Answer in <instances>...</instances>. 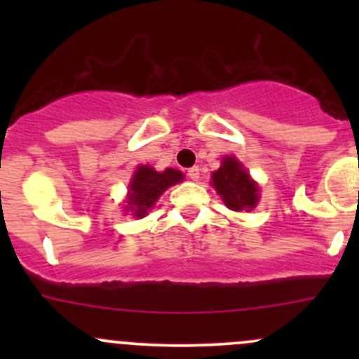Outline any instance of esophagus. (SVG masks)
I'll list each match as a JSON object with an SVG mask.
<instances>
[{"mask_svg": "<svg viewBox=\"0 0 359 359\" xmlns=\"http://www.w3.org/2000/svg\"><path fill=\"white\" fill-rule=\"evenodd\" d=\"M187 175H189L191 180H198V179H200V175H201L200 166H193V168L187 170Z\"/></svg>", "mask_w": 359, "mask_h": 359, "instance_id": "obj_1", "label": "esophagus"}]
</instances>
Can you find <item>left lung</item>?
I'll return each mask as SVG.
<instances>
[{"label": "left lung", "instance_id": "8db88e82", "mask_svg": "<svg viewBox=\"0 0 359 359\" xmlns=\"http://www.w3.org/2000/svg\"><path fill=\"white\" fill-rule=\"evenodd\" d=\"M212 180L213 187L222 196L227 208L240 212V210H250L257 205L259 189L236 158H224L222 166L213 172Z\"/></svg>", "mask_w": 359, "mask_h": 359}]
</instances>
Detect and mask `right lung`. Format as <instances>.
Instances as JSON below:
<instances>
[{"mask_svg":"<svg viewBox=\"0 0 359 359\" xmlns=\"http://www.w3.org/2000/svg\"><path fill=\"white\" fill-rule=\"evenodd\" d=\"M182 179L184 175L179 170L166 168L165 172H156L151 166H139L130 184V194L126 201L128 208L135 217H144L170 186L180 182Z\"/></svg>","mask_w":359,"mask_h":359,"instance_id":"obj_1","label":"right lung"}]
</instances>
